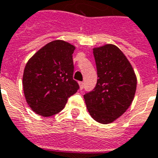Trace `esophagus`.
I'll return each instance as SVG.
<instances>
[{"mask_svg":"<svg viewBox=\"0 0 158 158\" xmlns=\"http://www.w3.org/2000/svg\"><path fill=\"white\" fill-rule=\"evenodd\" d=\"M79 86H80V89H84V82H79Z\"/></svg>","mask_w":158,"mask_h":158,"instance_id":"34e87169","label":"esophagus"}]
</instances>
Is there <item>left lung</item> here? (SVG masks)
I'll list each match as a JSON object with an SVG mask.
<instances>
[{"mask_svg":"<svg viewBox=\"0 0 158 158\" xmlns=\"http://www.w3.org/2000/svg\"><path fill=\"white\" fill-rule=\"evenodd\" d=\"M97 74L94 89L84 95L88 111L95 121L110 123L131 105L137 78L129 61L114 44L94 49Z\"/></svg>","mask_w":158,"mask_h":158,"instance_id":"8db88e82","label":"left lung"}]
</instances>
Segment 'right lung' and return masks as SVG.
I'll return each mask as SVG.
<instances>
[{
    "label": "right lung",
    "mask_w": 158,
    "mask_h": 158,
    "mask_svg": "<svg viewBox=\"0 0 158 158\" xmlns=\"http://www.w3.org/2000/svg\"><path fill=\"white\" fill-rule=\"evenodd\" d=\"M75 47L64 40L50 42L29 60L23 89L31 109L43 117L60 113L79 89L73 79Z\"/></svg>",
    "instance_id": "right-lung-1"
}]
</instances>
